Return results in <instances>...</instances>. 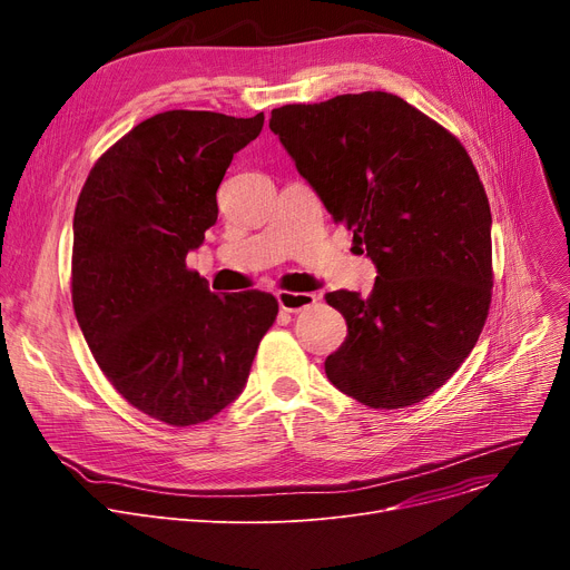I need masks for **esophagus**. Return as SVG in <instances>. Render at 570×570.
<instances>
[{
  "label": "esophagus",
  "mask_w": 570,
  "mask_h": 570,
  "mask_svg": "<svg viewBox=\"0 0 570 570\" xmlns=\"http://www.w3.org/2000/svg\"><path fill=\"white\" fill-rule=\"evenodd\" d=\"M277 303L284 312H301V309H307L316 303V295L314 293H293V291H279L277 293Z\"/></svg>",
  "instance_id": "esophagus-1"
}]
</instances>
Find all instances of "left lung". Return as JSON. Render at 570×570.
<instances>
[{
    "label": "left lung",
    "mask_w": 570,
    "mask_h": 570,
    "mask_svg": "<svg viewBox=\"0 0 570 570\" xmlns=\"http://www.w3.org/2000/svg\"><path fill=\"white\" fill-rule=\"evenodd\" d=\"M269 129L376 265L367 297L325 295L348 325L327 379L372 409L430 397L481 337L492 297V215L466 149L387 92L282 106Z\"/></svg>",
    "instance_id": "8db88e82"
}]
</instances>
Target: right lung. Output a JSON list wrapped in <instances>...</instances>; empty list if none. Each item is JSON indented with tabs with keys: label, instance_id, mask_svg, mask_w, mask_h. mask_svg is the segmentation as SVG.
<instances>
[{
	"label": "right lung",
	"instance_id": "obj_1",
	"mask_svg": "<svg viewBox=\"0 0 570 570\" xmlns=\"http://www.w3.org/2000/svg\"><path fill=\"white\" fill-rule=\"evenodd\" d=\"M263 119L149 117L95 164L76 205L71 297L85 342L119 395L175 428L237 400L279 312L263 291L213 293L185 263L217 222L233 155Z\"/></svg>",
	"mask_w": 570,
	"mask_h": 570
}]
</instances>
